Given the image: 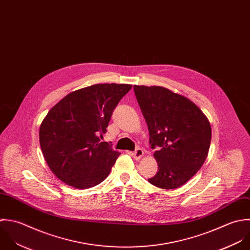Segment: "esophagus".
Listing matches in <instances>:
<instances>
[{"label": "esophagus", "instance_id": "1", "mask_svg": "<svg viewBox=\"0 0 250 250\" xmlns=\"http://www.w3.org/2000/svg\"><path fill=\"white\" fill-rule=\"evenodd\" d=\"M144 154H145V152H144V150L141 149V148H138V149H136L134 152H132V156H133V158H134L135 160H140V159L144 156Z\"/></svg>", "mask_w": 250, "mask_h": 250}]
</instances>
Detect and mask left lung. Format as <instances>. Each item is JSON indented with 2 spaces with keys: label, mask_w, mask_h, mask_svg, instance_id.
Returning <instances> with one entry per match:
<instances>
[{
  "label": "left lung",
  "mask_w": 250,
  "mask_h": 250,
  "mask_svg": "<svg viewBox=\"0 0 250 250\" xmlns=\"http://www.w3.org/2000/svg\"><path fill=\"white\" fill-rule=\"evenodd\" d=\"M149 131L157 173L148 181L162 189L185 184L204 165L211 141L208 117L191 100L162 86L134 85Z\"/></svg>",
  "instance_id": "obj_1"
}]
</instances>
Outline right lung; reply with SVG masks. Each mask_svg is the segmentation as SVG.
Wrapping results in <instances>:
<instances>
[{"mask_svg": "<svg viewBox=\"0 0 250 250\" xmlns=\"http://www.w3.org/2000/svg\"><path fill=\"white\" fill-rule=\"evenodd\" d=\"M131 84H94L58 102L40 127V145L51 171L64 183L87 189L104 181L120 155L101 142L111 114Z\"/></svg>", "mask_w": 250, "mask_h": 250, "instance_id": "obj_1", "label": "right lung"}]
</instances>
